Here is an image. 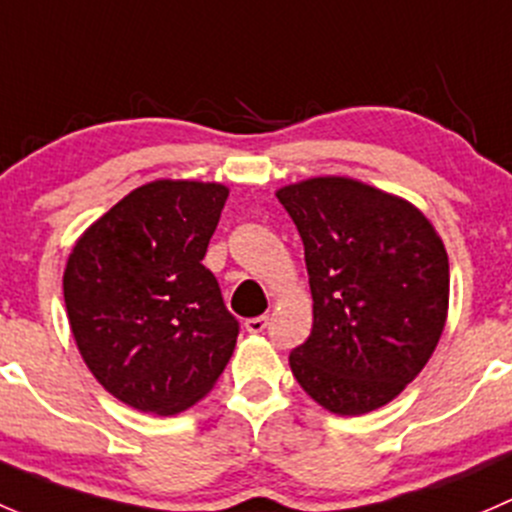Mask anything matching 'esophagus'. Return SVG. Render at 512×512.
<instances>
[{"label": "esophagus", "instance_id": "1", "mask_svg": "<svg viewBox=\"0 0 512 512\" xmlns=\"http://www.w3.org/2000/svg\"><path fill=\"white\" fill-rule=\"evenodd\" d=\"M266 325H268V318L266 315H261V318H249L244 323V328L249 330L251 335H258V333H263V330H266Z\"/></svg>", "mask_w": 512, "mask_h": 512}]
</instances>
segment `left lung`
<instances>
[{
    "label": "left lung",
    "instance_id": "1",
    "mask_svg": "<svg viewBox=\"0 0 512 512\" xmlns=\"http://www.w3.org/2000/svg\"><path fill=\"white\" fill-rule=\"evenodd\" d=\"M276 197L298 226L313 293L293 377L328 412H374L424 370L444 333V241L412 202L360 179L310 177Z\"/></svg>",
    "mask_w": 512,
    "mask_h": 512
}]
</instances>
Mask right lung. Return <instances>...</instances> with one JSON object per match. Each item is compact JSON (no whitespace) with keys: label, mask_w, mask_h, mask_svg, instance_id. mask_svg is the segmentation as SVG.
Instances as JSON below:
<instances>
[{"label":"right lung","mask_w":512,"mask_h":512,"mask_svg":"<svg viewBox=\"0 0 512 512\" xmlns=\"http://www.w3.org/2000/svg\"><path fill=\"white\" fill-rule=\"evenodd\" d=\"M229 187L155 179L93 221L68 254L63 300L93 377L138 412L197 404L231 360L239 323L202 263Z\"/></svg>","instance_id":"obj_1"}]
</instances>
